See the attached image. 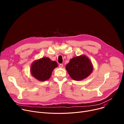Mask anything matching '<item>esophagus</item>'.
Here are the masks:
<instances>
[{
	"mask_svg": "<svg viewBox=\"0 0 124 124\" xmlns=\"http://www.w3.org/2000/svg\"><path fill=\"white\" fill-rule=\"evenodd\" d=\"M59 67L60 68H63V65L62 64H60V65H59Z\"/></svg>",
	"mask_w": 124,
	"mask_h": 124,
	"instance_id": "obj_1",
	"label": "esophagus"
}]
</instances>
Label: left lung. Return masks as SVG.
<instances>
[{
  "mask_svg": "<svg viewBox=\"0 0 124 124\" xmlns=\"http://www.w3.org/2000/svg\"><path fill=\"white\" fill-rule=\"evenodd\" d=\"M93 65L85 55L72 58L66 65V70L72 79L80 81L86 78L93 72Z\"/></svg>",
  "mask_w": 124,
  "mask_h": 124,
  "instance_id": "left-lung-1",
  "label": "left lung"
}]
</instances>
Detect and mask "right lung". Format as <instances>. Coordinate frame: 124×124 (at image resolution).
Segmentation results:
<instances>
[{
	"label": "right lung",
	"instance_id": "obj_1",
	"mask_svg": "<svg viewBox=\"0 0 124 124\" xmlns=\"http://www.w3.org/2000/svg\"><path fill=\"white\" fill-rule=\"evenodd\" d=\"M58 66L57 63L48 57H43L32 63L30 71L36 79L44 81L49 79L53 70Z\"/></svg>",
	"mask_w": 124,
	"mask_h": 124
}]
</instances>
